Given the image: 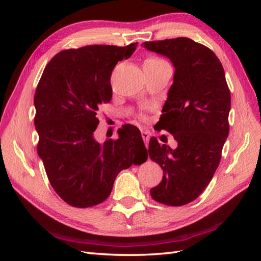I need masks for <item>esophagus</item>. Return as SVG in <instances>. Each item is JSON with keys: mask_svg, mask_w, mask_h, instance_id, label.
<instances>
[{"mask_svg": "<svg viewBox=\"0 0 261 261\" xmlns=\"http://www.w3.org/2000/svg\"><path fill=\"white\" fill-rule=\"evenodd\" d=\"M141 136H142L143 141H145V143H146V146L148 147V141H149V139H150V134H149V131L143 130V131H141Z\"/></svg>", "mask_w": 261, "mask_h": 261, "instance_id": "esophagus-1", "label": "esophagus"}]
</instances>
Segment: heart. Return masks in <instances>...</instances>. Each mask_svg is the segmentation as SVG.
<instances>
[{"mask_svg":"<svg viewBox=\"0 0 261 261\" xmlns=\"http://www.w3.org/2000/svg\"><path fill=\"white\" fill-rule=\"evenodd\" d=\"M158 63H164V60L159 59L157 57H150V58L146 59V62H145V64H158Z\"/></svg>","mask_w":261,"mask_h":261,"instance_id":"heart-1","label":"heart"}]
</instances>
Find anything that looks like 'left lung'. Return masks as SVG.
Wrapping results in <instances>:
<instances>
[{
  "mask_svg": "<svg viewBox=\"0 0 261 261\" xmlns=\"http://www.w3.org/2000/svg\"><path fill=\"white\" fill-rule=\"evenodd\" d=\"M142 46L175 67L158 127L174 136L177 148L160 146L154 137L149 141V157L164 171L150 195L162 204L181 206L201 195L220 164L229 136L230 90L222 64L201 43L180 37Z\"/></svg>",
  "mask_w": 261,
  "mask_h": 261,
  "instance_id": "1",
  "label": "left lung"
}]
</instances>
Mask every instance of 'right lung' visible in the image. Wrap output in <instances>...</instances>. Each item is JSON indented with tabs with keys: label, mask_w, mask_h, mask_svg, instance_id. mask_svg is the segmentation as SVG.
Listing matches in <instances>:
<instances>
[{
	"label": "right lung",
	"mask_w": 261,
	"mask_h": 261,
	"mask_svg": "<svg viewBox=\"0 0 261 261\" xmlns=\"http://www.w3.org/2000/svg\"><path fill=\"white\" fill-rule=\"evenodd\" d=\"M138 42L118 47L92 45L58 53L46 66L35 94L38 154L53 188L75 207L104 202L115 177L148 158L134 125L118 130L119 139L94 138L98 108L112 98L111 74L135 53Z\"/></svg>",
	"instance_id": "1"
}]
</instances>
